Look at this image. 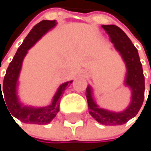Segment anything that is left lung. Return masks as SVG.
Listing matches in <instances>:
<instances>
[{
    "instance_id": "1",
    "label": "left lung",
    "mask_w": 151,
    "mask_h": 151,
    "mask_svg": "<svg viewBox=\"0 0 151 151\" xmlns=\"http://www.w3.org/2000/svg\"><path fill=\"white\" fill-rule=\"evenodd\" d=\"M101 27L109 36L114 49L121 54L125 62L127 68L125 85L129 86L132 91L131 102L122 112H112L101 108L94 102L92 96V88L88 86L86 89V99L89 113L101 124L106 126L122 125L134 118L143 104L145 81L142 66L137 49L122 29L116 25H102Z\"/></svg>"
}]
</instances>
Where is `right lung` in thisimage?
<instances>
[{"mask_svg": "<svg viewBox=\"0 0 151 151\" xmlns=\"http://www.w3.org/2000/svg\"><path fill=\"white\" fill-rule=\"evenodd\" d=\"M56 25L57 22L55 20H43L39 23L35 25L30 32L28 34V36L25 37L22 44L18 48L12 61L10 62L3 79L2 88H1L0 80V106L1 100H3L4 104L8 106L11 114V116H14L24 123L44 125L50 122L59 111V103L62 94L66 89L68 84H71L73 82L70 81L61 85L53 98L52 104L47 107L40 109H27L24 107L22 108L17 102L15 96V85L17 78L19 76V72L21 70L22 60L27 54L28 50H29V48L34 45L47 31L54 28ZM2 91L4 94V98L2 95Z\"/></svg>", "mask_w": 151, "mask_h": 151, "instance_id": "obj_1", "label": "right lung"}]
</instances>
